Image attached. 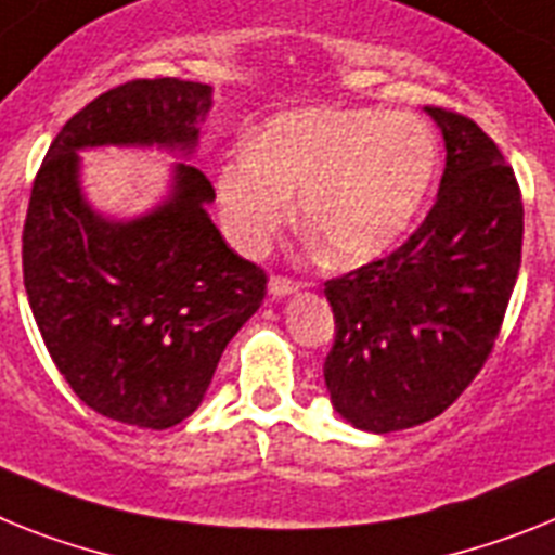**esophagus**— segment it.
Returning a JSON list of instances; mask_svg holds the SVG:
<instances>
[{
	"label": "esophagus",
	"mask_w": 555,
	"mask_h": 555,
	"mask_svg": "<svg viewBox=\"0 0 555 555\" xmlns=\"http://www.w3.org/2000/svg\"><path fill=\"white\" fill-rule=\"evenodd\" d=\"M268 291L273 293V296H287V293L299 291V282H293V279L287 276H270Z\"/></svg>",
	"instance_id": "34e87169"
}]
</instances>
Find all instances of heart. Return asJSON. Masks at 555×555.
<instances>
[{
    "instance_id": "1",
    "label": "heart",
    "mask_w": 555,
    "mask_h": 555,
    "mask_svg": "<svg viewBox=\"0 0 555 555\" xmlns=\"http://www.w3.org/2000/svg\"><path fill=\"white\" fill-rule=\"evenodd\" d=\"M437 171L431 129L412 115L378 109H307L279 115L217 171L228 234L245 250L262 248L301 220L333 262L356 264L406 234Z\"/></svg>"
}]
</instances>
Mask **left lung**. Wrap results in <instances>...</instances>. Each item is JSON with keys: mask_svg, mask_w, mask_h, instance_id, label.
<instances>
[{"mask_svg": "<svg viewBox=\"0 0 555 555\" xmlns=\"http://www.w3.org/2000/svg\"><path fill=\"white\" fill-rule=\"evenodd\" d=\"M426 112L446 141L435 206L398 250L324 285L330 400L375 435L421 426L468 389L522 264V191L500 146L460 112Z\"/></svg>", "mask_w": 555, "mask_h": 555, "instance_id": "obj_1", "label": "left lung"}]
</instances>
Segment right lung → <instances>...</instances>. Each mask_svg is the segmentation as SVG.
<instances>
[{"label":"right lung","mask_w":555,"mask_h":555,"mask_svg":"<svg viewBox=\"0 0 555 555\" xmlns=\"http://www.w3.org/2000/svg\"><path fill=\"white\" fill-rule=\"evenodd\" d=\"M211 87L134 78L78 109L33 180L22 273L33 319L73 392L109 421L169 428L206 395L222 349L259 310L268 273L228 248L208 217L214 185L177 163L171 197L106 220L78 183V149L197 146Z\"/></svg>","instance_id":"obj_1"}]
</instances>
